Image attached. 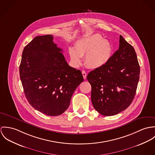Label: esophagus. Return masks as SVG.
Listing matches in <instances>:
<instances>
[{
  "label": "esophagus",
  "mask_w": 155,
  "mask_h": 155,
  "mask_svg": "<svg viewBox=\"0 0 155 155\" xmlns=\"http://www.w3.org/2000/svg\"><path fill=\"white\" fill-rule=\"evenodd\" d=\"M82 74H83V78H84V79H86V77H87V73H86V71H82Z\"/></svg>",
  "instance_id": "obj_1"
}]
</instances>
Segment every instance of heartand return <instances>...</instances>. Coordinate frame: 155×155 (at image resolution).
Listing matches in <instances>:
<instances>
[{"label": "heart", "instance_id": "heart-1", "mask_svg": "<svg viewBox=\"0 0 155 155\" xmlns=\"http://www.w3.org/2000/svg\"><path fill=\"white\" fill-rule=\"evenodd\" d=\"M74 48L69 49L71 62L74 66L81 62V57L85 55L86 65L92 69L101 68L110 59L114 48L111 43L104 40L99 34L88 35L77 40Z\"/></svg>", "mask_w": 155, "mask_h": 155}]
</instances>
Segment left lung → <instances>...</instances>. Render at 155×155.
Listing matches in <instances>:
<instances>
[{
    "label": "left lung",
    "mask_w": 155,
    "mask_h": 155,
    "mask_svg": "<svg viewBox=\"0 0 155 155\" xmlns=\"http://www.w3.org/2000/svg\"><path fill=\"white\" fill-rule=\"evenodd\" d=\"M140 65L133 47L122 35L118 50L104 66L90 72L94 108L104 116L117 115L132 103L140 77Z\"/></svg>",
    "instance_id": "1"
}]
</instances>
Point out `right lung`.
Masks as SVG:
<instances>
[{
	"label": "right lung",
	"mask_w": 155,
	"mask_h": 155,
	"mask_svg": "<svg viewBox=\"0 0 155 155\" xmlns=\"http://www.w3.org/2000/svg\"><path fill=\"white\" fill-rule=\"evenodd\" d=\"M53 38L52 35L37 36L24 48L19 75L31 106L45 115L58 116L68 108L84 78L80 70L68 64Z\"/></svg>",
	"instance_id": "obj_1"
}]
</instances>
